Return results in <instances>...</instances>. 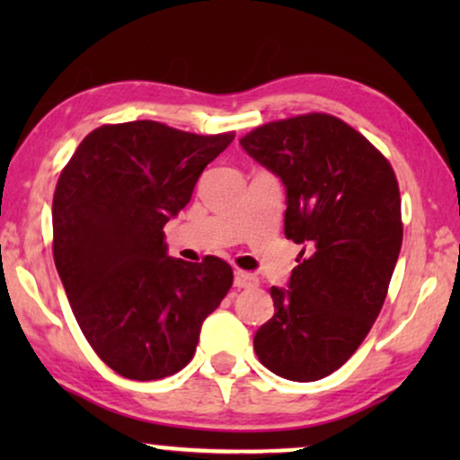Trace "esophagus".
I'll return each instance as SVG.
<instances>
[{"label":"esophagus","instance_id":"1","mask_svg":"<svg viewBox=\"0 0 460 460\" xmlns=\"http://www.w3.org/2000/svg\"><path fill=\"white\" fill-rule=\"evenodd\" d=\"M234 287L236 288H253V287H257V279L253 274L243 272V270H236V272H234Z\"/></svg>","mask_w":460,"mask_h":460}]
</instances>
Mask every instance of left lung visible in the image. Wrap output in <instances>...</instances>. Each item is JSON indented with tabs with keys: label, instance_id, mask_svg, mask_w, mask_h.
Masks as SVG:
<instances>
[{
	"label": "left lung",
	"instance_id": "1",
	"mask_svg": "<svg viewBox=\"0 0 460 460\" xmlns=\"http://www.w3.org/2000/svg\"><path fill=\"white\" fill-rule=\"evenodd\" d=\"M287 188L285 234L301 244L274 316L255 332L260 362L288 381L331 375L368 335L402 247L400 188L389 161L341 119L310 112L241 137Z\"/></svg>",
	"mask_w": 460,
	"mask_h": 460
}]
</instances>
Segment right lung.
I'll use <instances>...</instances> for the list:
<instances>
[{
    "label": "right lung",
    "instance_id": "1",
    "mask_svg": "<svg viewBox=\"0 0 460 460\" xmlns=\"http://www.w3.org/2000/svg\"><path fill=\"white\" fill-rule=\"evenodd\" d=\"M232 140L156 121L102 125L62 169L52 203L56 270L81 332L121 376L155 381L184 368L203 320L230 291L228 263L173 260L163 228Z\"/></svg>",
    "mask_w": 460,
    "mask_h": 460
}]
</instances>
